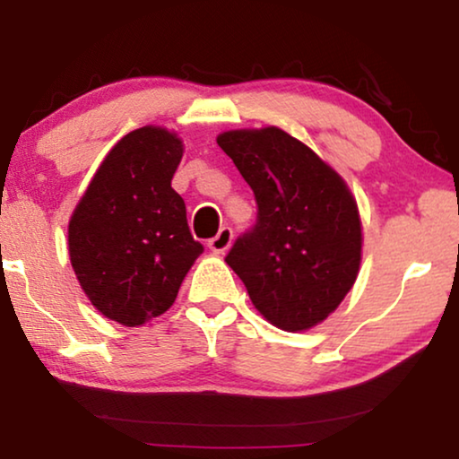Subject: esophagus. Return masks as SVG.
<instances>
[{
    "mask_svg": "<svg viewBox=\"0 0 459 459\" xmlns=\"http://www.w3.org/2000/svg\"><path fill=\"white\" fill-rule=\"evenodd\" d=\"M231 240H234V231H231V228H221L217 231V236L209 240V248L215 255H223L225 250L231 247Z\"/></svg>",
    "mask_w": 459,
    "mask_h": 459,
    "instance_id": "1",
    "label": "esophagus"
}]
</instances>
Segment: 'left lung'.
<instances>
[{"label": "left lung", "instance_id": "obj_1", "mask_svg": "<svg viewBox=\"0 0 459 459\" xmlns=\"http://www.w3.org/2000/svg\"><path fill=\"white\" fill-rule=\"evenodd\" d=\"M256 200V223L225 263L267 322L286 332L324 322L353 288L361 221L353 194L309 146L278 127L217 137Z\"/></svg>", "mask_w": 459, "mask_h": 459}]
</instances>
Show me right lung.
I'll list each match as a JSON object with an SVG mask.
<instances>
[{
	"mask_svg": "<svg viewBox=\"0 0 459 459\" xmlns=\"http://www.w3.org/2000/svg\"><path fill=\"white\" fill-rule=\"evenodd\" d=\"M184 143L162 127L135 129L106 154L68 223V255L91 305L142 325L178 299L203 244L171 187Z\"/></svg>",
	"mask_w": 459,
	"mask_h": 459,
	"instance_id": "right-lung-1",
	"label": "right lung"
}]
</instances>
